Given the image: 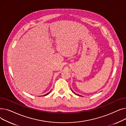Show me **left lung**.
Returning a JSON list of instances; mask_svg holds the SVG:
<instances>
[{
    "mask_svg": "<svg viewBox=\"0 0 126 126\" xmlns=\"http://www.w3.org/2000/svg\"><path fill=\"white\" fill-rule=\"evenodd\" d=\"M71 90H72V92H73V93H74L75 94H76V95H79V96H81V95H79V94H76L75 92H74V91H72V89H71Z\"/></svg>",
    "mask_w": 126,
    "mask_h": 126,
    "instance_id": "obj_1",
    "label": "left lung"
}]
</instances>
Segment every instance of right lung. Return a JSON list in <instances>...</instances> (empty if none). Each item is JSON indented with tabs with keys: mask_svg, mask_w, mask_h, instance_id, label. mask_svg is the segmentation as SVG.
<instances>
[{
	"mask_svg": "<svg viewBox=\"0 0 126 126\" xmlns=\"http://www.w3.org/2000/svg\"><path fill=\"white\" fill-rule=\"evenodd\" d=\"M50 91H51V90H50ZM50 91H49V92H48V93H47V94H45V95H44L43 96H45V95H48V94H49L50 93Z\"/></svg>",
	"mask_w": 126,
	"mask_h": 126,
	"instance_id": "right-lung-1",
	"label": "right lung"
}]
</instances>
